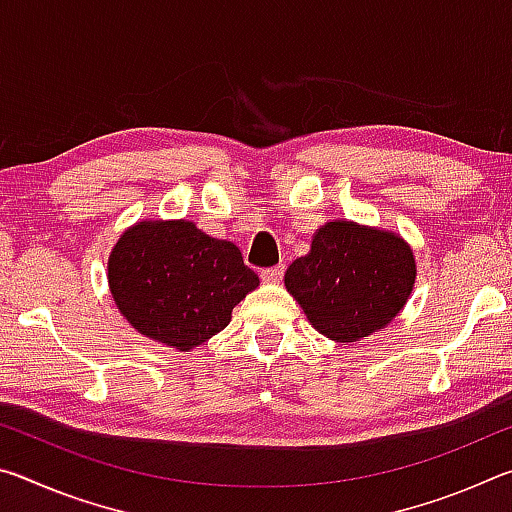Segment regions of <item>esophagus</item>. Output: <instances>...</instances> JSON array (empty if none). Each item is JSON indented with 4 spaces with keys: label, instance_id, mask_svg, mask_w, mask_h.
<instances>
[{
    "label": "esophagus",
    "instance_id": "1",
    "mask_svg": "<svg viewBox=\"0 0 512 512\" xmlns=\"http://www.w3.org/2000/svg\"><path fill=\"white\" fill-rule=\"evenodd\" d=\"M282 275H284V266L280 264V266H271V268H262V271H259V277H262L264 282H280L282 280Z\"/></svg>",
    "mask_w": 512,
    "mask_h": 512
}]
</instances>
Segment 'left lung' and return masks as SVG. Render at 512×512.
<instances>
[{
    "label": "left lung",
    "instance_id": "8db88e82",
    "mask_svg": "<svg viewBox=\"0 0 512 512\" xmlns=\"http://www.w3.org/2000/svg\"><path fill=\"white\" fill-rule=\"evenodd\" d=\"M415 284L411 246L395 232L329 221L309 255L287 268L284 287L307 320L336 343H354L400 314Z\"/></svg>",
    "mask_w": 512,
    "mask_h": 512
}]
</instances>
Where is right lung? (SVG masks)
I'll use <instances>...</instances> for the list:
<instances>
[{"label": "right lung", "instance_id": "obj_1", "mask_svg": "<svg viewBox=\"0 0 512 512\" xmlns=\"http://www.w3.org/2000/svg\"><path fill=\"white\" fill-rule=\"evenodd\" d=\"M108 284L137 332L189 352L230 323L259 277L232 241L180 219L128 228L110 253Z\"/></svg>", "mask_w": 512, "mask_h": 512}]
</instances>
